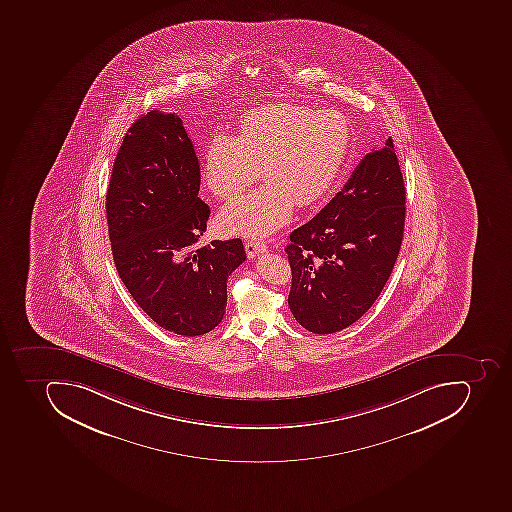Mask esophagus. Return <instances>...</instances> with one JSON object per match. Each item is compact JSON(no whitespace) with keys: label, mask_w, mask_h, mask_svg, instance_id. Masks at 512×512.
<instances>
[{"label":"esophagus","mask_w":512,"mask_h":512,"mask_svg":"<svg viewBox=\"0 0 512 512\" xmlns=\"http://www.w3.org/2000/svg\"><path fill=\"white\" fill-rule=\"evenodd\" d=\"M266 249H268V247H266L263 241L252 239V241L246 242V252L249 258H255L257 255L263 254V252H266Z\"/></svg>","instance_id":"34e87169"}]
</instances>
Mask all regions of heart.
<instances>
[{"instance_id": "heart-1", "label": "heart", "mask_w": 512, "mask_h": 512, "mask_svg": "<svg viewBox=\"0 0 512 512\" xmlns=\"http://www.w3.org/2000/svg\"><path fill=\"white\" fill-rule=\"evenodd\" d=\"M351 145L348 118L337 110L270 103L241 119V134L217 132L204 156V179L218 198L241 193L262 169L265 182L218 215L220 230L263 236L308 206L337 180Z\"/></svg>"}]
</instances>
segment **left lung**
Returning <instances> with one entry per match:
<instances>
[{"instance_id": "left-lung-1", "label": "left lung", "mask_w": 512, "mask_h": 512, "mask_svg": "<svg viewBox=\"0 0 512 512\" xmlns=\"http://www.w3.org/2000/svg\"><path fill=\"white\" fill-rule=\"evenodd\" d=\"M405 187L393 139L357 164L324 209L290 234L289 306L313 333L361 319L393 273L405 225Z\"/></svg>"}]
</instances>
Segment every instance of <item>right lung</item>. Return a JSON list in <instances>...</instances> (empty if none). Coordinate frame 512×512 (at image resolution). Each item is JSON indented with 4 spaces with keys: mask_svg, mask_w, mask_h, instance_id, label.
Segmentation results:
<instances>
[{
    "mask_svg": "<svg viewBox=\"0 0 512 512\" xmlns=\"http://www.w3.org/2000/svg\"><path fill=\"white\" fill-rule=\"evenodd\" d=\"M199 183L182 119L151 110L124 135L105 204L119 278L159 327L183 337L222 322L226 281L246 260L239 238L196 246L210 215Z\"/></svg>",
    "mask_w": 512,
    "mask_h": 512,
    "instance_id": "1",
    "label": "right lung"
}]
</instances>
